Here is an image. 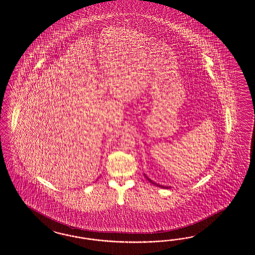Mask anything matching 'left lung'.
<instances>
[{
  "label": "left lung",
  "instance_id": "8db88e82",
  "mask_svg": "<svg viewBox=\"0 0 255 255\" xmlns=\"http://www.w3.org/2000/svg\"><path fill=\"white\" fill-rule=\"evenodd\" d=\"M144 177H145V178H146V179H147V181H148V182H150V183H152V184H153V185L157 186V187H161V188H162V189H170V188H171V187H170V186L160 185V184H158V183H156V182H154V181H153V180H151V179H150V178H148V177H147V175H146V174H144Z\"/></svg>",
  "mask_w": 255,
  "mask_h": 255
}]
</instances>
